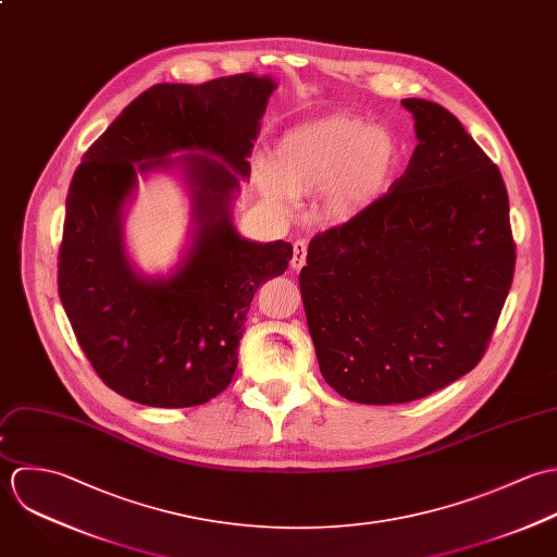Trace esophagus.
I'll return each instance as SVG.
<instances>
[{
    "label": "esophagus",
    "instance_id": "obj_1",
    "mask_svg": "<svg viewBox=\"0 0 557 557\" xmlns=\"http://www.w3.org/2000/svg\"><path fill=\"white\" fill-rule=\"evenodd\" d=\"M306 258H308V243L306 240H297L293 245V260H290V267L295 271H301L304 264H306Z\"/></svg>",
    "mask_w": 557,
    "mask_h": 557
}]
</instances>
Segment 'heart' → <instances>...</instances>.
I'll return each mask as SVG.
<instances>
[{
	"label": "heart",
	"instance_id": "b5f03b06",
	"mask_svg": "<svg viewBox=\"0 0 557 557\" xmlns=\"http://www.w3.org/2000/svg\"><path fill=\"white\" fill-rule=\"evenodd\" d=\"M403 161L398 137L361 117L332 113L286 131L273 161L260 163L256 183L277 211H293L295 200L321 191V220L352 222L392 185Z\"/></svg>",
	"mask_w": 557,
	"mask_h": 557
}]
</instances>
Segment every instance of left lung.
I'll return each mask as SVG.
<instances>
[{
  "label": "left lung",
  "mask_w": 557,
  "mask_h": 557,
  "mask_svg": "<svg viewBox=\"0 0 557 557\" xmlns=\"http://www.w3.org/2000/svg\"><path fill=\"white\" fill-rule=\"evenodd\" d=\"M418 146L389 191L308 247L299 286L321 374L361 405L424 398L484 355L515 273L497 165L442 106L405 99Z\"/></svg>",
  "instance_id": "1"
}]
</instances>
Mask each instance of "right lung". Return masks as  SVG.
I'll list each match as a JSON object with an SVG mask.
<instances>
[{
	"instance_id": "obj_1",
	"label": "right lung",
	"mask_w": 557,
	"mask_h": 557,
	"mask_svg": "<svg viewBox=\"0 0 557 557\" xmlns=\"http://www.w3.org/2000/svg\"><path fill=\"white\" fill-rule=\"evenodd\" d=\"M275 88L251 73L157 84L113 120L71 181L60 299L101 381L133 403L181 409L223 392L256 290L288 269L290 243L249 240L232 223ZM154 173L186 187L193 222L180 260L146 274L125 249L123 220L138 178Z\"/></svg>"
}]
</instances>
